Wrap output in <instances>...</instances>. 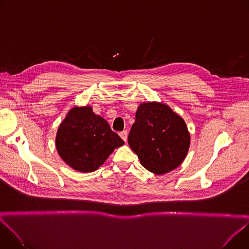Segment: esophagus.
I'll return each instance as SVG.
<instances>
[{"label":"esophagus","mask_w":249,"mask_h":249,"mask_svg":"<svg viewBox=\"0 0 249 249\" xmlns=\"http://www.w3.org/2000/svg\"><path fill=\"white\" fill-rule=\"evenodd\" d=\"M119 136L126 142L127 141V137H128V132L127 131H122L119 133Z\"/></svg>","instance_id":"34e87169"}]
</instances>
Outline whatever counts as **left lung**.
Segmentation results:
<instances>
[{
  "label": "left lung",
  "mask_w": 249,
  "mask_h": 249,
  "mask_svg": "<svg viewBox=\"0 0 249 249\" xmlns=\"http://www.w3.org/2000/svg\"><path fill=\"white\" fill-rule=\"evenodd\" d=\"M128 144L149 171L163 174L184 160L190 135L184 120L167 105L142 103L128 136Z\"/></svg>",
  "instance_id": "left-lung-1"
}]
</instances>
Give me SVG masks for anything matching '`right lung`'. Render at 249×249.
<instances>
[{
	"instance_id": "1",
	"label": "right lung",
	"mask_w": 249,
	"mask_h": 249,
	"mask_svg": "<svg viewBox=\"0 0 249 249\" xmlns=\"http://www.w3.org/2000/svg\"><path fill=\"white\" fill-rule=\"evenodd\" d=\"M124 141L90 106L74 107L61 123L56 148L62 160L76 170H96Z\"/></svg>"
}]
</instances>
